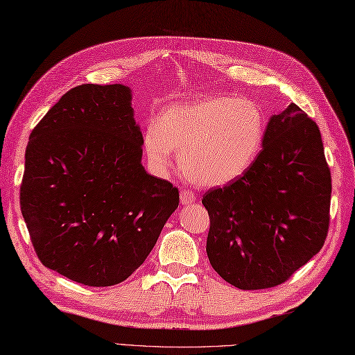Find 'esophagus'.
Returning <instances> with one entry per match:
<instances>
[{
  "label": "esophagus",
  "mask_w": 355,
  "mask_h": 355,
  "mask_svg": "<svg viewBox=\"0 0 355 355\" xmlns=\"http://www.w3.org/2000/svg\"><path fill=\"white\" fill-rule=\"evenodd\" d=\"M179 197H180V203L182 205H191L196 200V196L191 189H182Z\"/></svg>",
  "instance_id": "1"
}]
</instances>
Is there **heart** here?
I'll list each match as a JSON object with an SVG mask.
<instances>
[{"mask_svg": "<svg viewBox=\"0 0 355 355\" xmlns=\"http://www.w3.org/2000/svg\"><path fill=\"white\" fill-rule=\"evenodd\" d=\"M266 122L254 102L207 96L162 110L143 132L150 167L166 175L173 150L184 175L203 187H223L243 178L262 152Z\"/></svg>", "mask_w": 355, "mask_h": 355, "instance_id": "1", "label": "heart"}]
</instances>
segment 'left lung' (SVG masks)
Wrapping results in <instances>:
<instances>
[{
    "label": "left lung",
    "mask_w": 355,
    "mask_h": 355,
    "mask_svg": "<svg viewBox=\"0 0 355 355\" xmlns=\"http://www.w3.org/2000/svg\"><path fill=\"white\" fill-rule=\"evenodd\" d=\"M330 198L321 132L291 103L268 120L253 167L203 196L211 218L206 253L212 268L244 291L286 282L322 248Z\"/></svg>",
    "instance_id": "1"
}]
</instances>
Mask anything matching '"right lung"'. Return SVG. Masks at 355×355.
Returning a JSON list of instances; mask_svg holds the SVG:
<instances>
[{"label":"right lung","instance_id":"1","mask_svg":"<svg viewBox=\"0 0 355 355\" xmlns=\"http://www.w3.org/2000/svg\"><path fill=\"white\" fill-rule=\"evenodd\" d=\"M132 92L83 84L33 129L21 211L40 262L85 286L126 280L157 244L179 191L141 164Z\"/></svg>","mask_w":355,"mask_h":355}]
</instances>
